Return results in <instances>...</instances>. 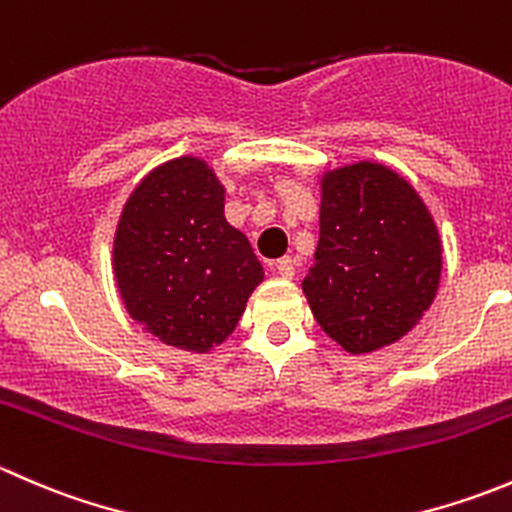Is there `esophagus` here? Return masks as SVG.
Wrapping results in <instances>:
<instances>
[{
    "mask_svg": "<svg viewBox=\"0 0 512 512\" xmlns=\"http://www.w3.org/2000/svg\"><path fill=\"white\" fill-rule=\"evenodd\" d=\"M275 272L282 277V280H292L294 277V260L292 257H280L275 262Z\"/></svg>",
    "mask_w": 512,
    "mask_h": 512,
    "instance_id": "1",
    "label": "esophagus"
}]
</instances>
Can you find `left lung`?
<instances>
[{"instance_id":"obj_1","label":"left lung","mask_w":512,"mask_h":512,"mask_svg":"<svg viewBox=\"0 0 512 512\" xmlns=\"http://www.w3.org/2000/svg\"><path fill=\"white\" fill-rule=\"evenodd\" d=\"M319 245L302 289L327 337L371 354L421 322L441 282L443 245L414 185L371 160L324 170Z\"/></svg>"}]
</instances>
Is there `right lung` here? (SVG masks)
<instances>
[{
	"label": "right lung",
	"instance_id": "1",
	"mask_svg": "<svg viewBox=\"0 0 512 512\" xmlns=\"http://www.w3.org/2000/svg\"><path fill=\"white\" fill-rule=\"evenodd\" d=\"M126 312L168 347L210 354L265 280L250 240L225 220V185L198 156L156 165L128 195L113 235Z\"/></svg>",
	"mask_w": 512,
	"mask_h": 512
}]
</instances>
